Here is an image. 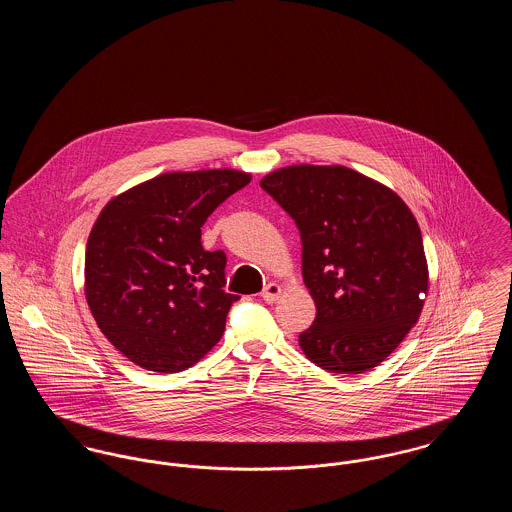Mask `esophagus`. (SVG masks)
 <instances>
[{"instance_id": "esophagus-1", "label": "esophagus", "mask_w": 512, "mask_h": 512, "mask_svg": "<svg viewBox=\"0 0 512 512\" xmlns=\"http://www.w3.org/2000/svg\"><path fill=\"white\" fill-rule=\"evenodd\" d=\"M280 293H282V288H280L278 284L270 282V284L265 286V290L261 292V297H263V301H267V303H274V301L280 297Z\"/></svg>"}]
</instances>
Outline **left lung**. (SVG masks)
<instances>
[{
    "label": "left lung",
    "instance_id": "8db88e82",
    "mask_svg": "<svg viewBox=\"0 0 512 512\" xmlns=\"http://www.w3.org/2000/svg\"><path fill=\"white\" fill-rule=\"evenodd\" d=\"M301 234L315 322L299 334L334 374L380 365L409 334L428 292L422 234L390 188L347 167L295 165L261 180Z\"/></svg>",
    "mask_w": 512,
    "mask_h": 512
}]
</instances>
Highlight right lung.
Segmentation results:
<instances>
[{
    "mask_svg": "<svg viewBox=\"0 0 512 512\" xmlns=\"http://www.w3.org/2000/svg\"><path fill=\"white\" fill-rule=\"evenodd\" d=\"M245 172H167L111 199L86 247V299L103 336L153 372L195 365L220 340L240 299L226 253L205 251L201 226L249 184Z\"/></svg>",
    "mask_w": 512,
    "mask_h": 512,
    "instance_id": "1",
    "label": "right lung"
}]
</instances>
